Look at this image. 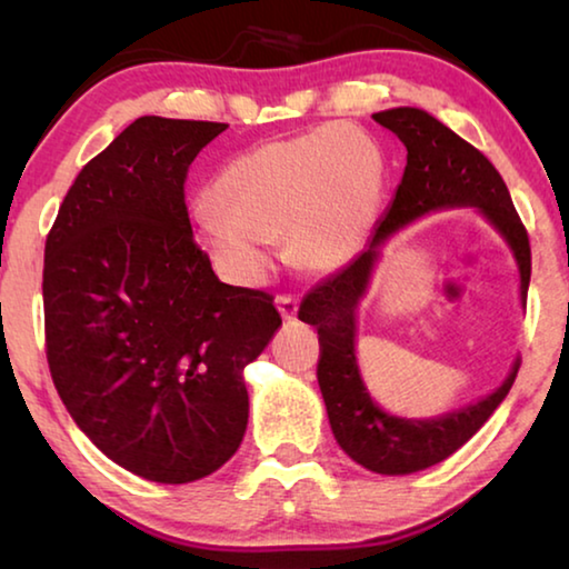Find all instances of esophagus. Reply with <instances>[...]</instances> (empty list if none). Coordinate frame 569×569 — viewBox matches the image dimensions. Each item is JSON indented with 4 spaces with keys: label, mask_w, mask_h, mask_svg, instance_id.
<instances>
[{
    "label": "esophagus",
    "mask_w": 569,
    "mask_h": 569,
    "mask_svg": "<svg viewBox=\"0 0 569 569\" xmlns=\"http://www.w3.org/2000/svg\"><path fill=\"white\" fill-rule=\"evenodd\" d=\"M276 306L278 311H281V316L286 321H293L296 313H298V298L291 296V293H278L276 296Z\"/></svg>",
    "instance_id": "34e87169"
}]
</instances>
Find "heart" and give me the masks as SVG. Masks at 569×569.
I'll list each match as a JSON object with an SVG mask.
<instances>
[{
  "instance_id": "1",
  "label": "heart",
  "mask_w": 569,
  "mask_h": 569,
  "mask_svg": "<svg viewBox=\"0 0 569 569\" xmlns=\"http://www.w3.org/2000/svg\"><path fill=\"white\" fill-rule=\"evenodd\" d=\"M387 162L353 124H321L263 142L228 162L196 210L198 236L226 276L256 283L278 238L308 273L336 271L363 248L377 220Z\"/></svg>"
}]
</instances>
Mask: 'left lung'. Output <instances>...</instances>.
<instances>
[{
	"mask_svg": "<svg viewBox=\"0 0 569 569\" xmlns=\"http://www.w3.org/2000/svg\"><path fill=\"white\" fill-rule=\"evenodd\" d=\"M373 120L407 146V168L397 196L373 230L369 248L361 250L339 273L311 288L298 306V319L319 329L321 351L316 377L341 449L361 467L379 475H411L445 461L477 435L512 389L522 361L515 363L512 373L492 397L445 419L409 421L381 411L363 389L353 349L356 306L369 286L379 246L429 210L475 206L512 246L525 303L532 273V250L502 176L475 146L417 108L377 112Z\"/></svg>",
	"mask_w": 569,
	"mask_h": 569,
	"instance_id": "1",
	"label": "left lung"
}]
</instances>
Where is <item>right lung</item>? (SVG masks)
<instances>
[{
    "label": "right lung",
    "mask_w": 569,
    "mask_h": 569,
    "mask_svg": "<svg viewBox=\"0 0 569 569\" xmlns=\"http://www.w3.org/2000/svg\"><path fill=\"white\" fill-rule=\"evenodd\" d=\"M226 128L138 118L80 170L44 243L54 389L102 455L162 485L236 455L243 369L283 323L271 293L220 283L192 238L188 168Z\"/></svg>",
    "instance_id": "add662e5"
}]
</instances>
